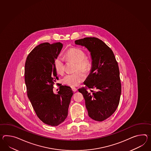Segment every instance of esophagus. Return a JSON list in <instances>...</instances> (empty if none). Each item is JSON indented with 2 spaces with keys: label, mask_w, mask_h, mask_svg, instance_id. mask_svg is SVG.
Here are the masks:
<instances>
[{
  "label": "esophagus",
  "mask_w": 151,
  "mask_h": 151,
  "mask_svg": "<svg viewBox=\"0 0 151 151\" xmlns=\"http://www.w3.org/2000/svg\"><path fill=\"white\" fill-rule=\"evenodd\" d=\"M71 89H72L73 91L74 92H76L77 91V88H75V87H71Z\"/></svg>",
  "instance_id": "34e87169"
}]
</instances>
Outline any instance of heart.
<instances>
[{
  "label": "heart",
  "instance_id": "obj_1",
  "mask_svg": "<svg viewBox=\"0 0 151 151\" xmlns=\"http://www.w3.org/2000/svg\"><path fill=\"white\" fill-rule=\"evenodd\" d=\"M65 58L67 61L76 62L74 73L66 75L63 78V82L65 85L74 87L79 85L85 80L86 75L80 70L85 72H88L92 67L91 59L85 56V53L80 48H70L65 53ZM53 66L56 72L60 74L64 73L65 70V60L62 57L58 55L53 61Z\"/></svg>",
  "mask_w": 151,
  "mask_h": 151
}]
</instances>
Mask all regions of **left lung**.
<instances>
[{
	"instance_id": "left-lung-1",
	"label": "left lung",
	"mask_w": 151,
	"mask_h": 151,
	"mask_svg": "<svg viewBox=\"0 0 151 151\" xmlns=\"http://www.w3.org/2000/svg\"><path fill=\"white\" fill-rule=\"evenodd\" d=\"M75 42L87 48L92 59V70L84 82L86 87L78 91L83 96L89 116L103 121L114 113L120 100L121 82L117 62L112 50L98 38L87 37Z\"/></svg>"
}]
</instances>
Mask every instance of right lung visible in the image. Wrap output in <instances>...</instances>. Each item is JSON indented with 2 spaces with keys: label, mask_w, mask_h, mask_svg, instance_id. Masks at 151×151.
<instances>
[{
  "label": "right lung",
  "mask_w": 151,
  "mask_h": 151,
  "mask_svg": "<svg viewBox=\"0 0 151 151\" xmlns=\"http://www.w3.org/2000/svg\"><path fill=\"white\" fill-rule=\"evenodd\" d=\"M63 47L60 42L37 45L27 56L24 79L27 96L37 116L45 124L57 126L65 121L73 92L70 87L59 85L57 94L53 92L58 80L53 61Z\"/></svg>",
  "instance_id": "obj_1"
}]
</instances>
